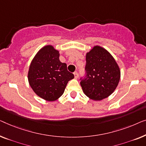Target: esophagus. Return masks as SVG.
<instances>
[{"label":"esophagus","instance_id":"obj_1","mask_svg":"<svg viewBox=\"0 0 146 146\" xmlns=\"http://www.w3.org/2000/svg\"><path fill=\"white\" fill-rule=\"evenodd\" d=\"M74 76H75V79H77L78 77H79V75H78V73L77 71H75V72L74 73Z\"/></svg>","mask_w":146,"mask_h":146}]
</instances>
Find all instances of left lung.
Wrapping results in <instances>:
<instances>
[{"label": "left lung", "mask_w": 146, "mask_h": 146, "mask_svg": "<svg viewBox=\"0 0 146 146\" xmlns=\"http://www.w3.org/2000/svg\"><path fill=\"white\" fill-rule=\"evenodd\" d=\"M87 76L81 81L83 93L93 100L107 98L116 89L120 79V69L110 52L94 46L86 53Z\"/></svg>", "instance_id": "1"}]
</instances>
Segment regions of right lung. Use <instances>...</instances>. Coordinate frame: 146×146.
<instances>
[{"label": "right lung", "mask_w": 146, "mask_h": 146, "mask_svg": "<svg viewBox=\"0 0 146 146\" xmlns=\"http://www.w3.org/2000/svg\"><path fill=\"white\" fill-rule=\"evenodd\" d=\"M73 78L66 63L59 60V52L52 45H46L37 52L28 72V83L34 93L50 102L62 95L68 81Z\"/></svg>", "instance_id": "right-lung-1"}]
</instances>
